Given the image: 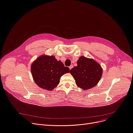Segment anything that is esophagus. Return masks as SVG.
<instances>
[{
    "label": "esophagus",
    "mask_w": 133,
    "mask_h": 133,
    "mask_svg": "<svg viewBox=\"0 0 133 133\" xmlns=\"http://www.w3.org/2000/svg\"><path fill=\"white\" fill-rule=\"evenodd\" d=\"M73 67V65H70V66L69 67V69L70 70V69H71Z\"/></svg>",
    "instance_id": "esophagus-1"
}]
</instances>
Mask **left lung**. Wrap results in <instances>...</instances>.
Instances as JSON below:
<instances>
[{
	"mask_svg": "<svg viewBox=\"0 0 133 133\" xmlns=\"http://www.w3.org/2000/svg\"><path fill=\"white\" fill-rule=\"evenodd\" d=\"M77 64V66L70 70V73L77 87L85 90L96 85L102 75L101 65L94 59L84 56L79 58Z\"/></svg>",
	"mask_w": 133,
	"mask_h": 133,
	"instance_id": "8db88e82",
	"label": "left lung"
}]
</instances>
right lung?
Listing matches in <instances>:
<instances>
[{
	"instance_id": "right-lung-1",
	"label": "right lung",
	"mask_w": 133,
	"mask_h": 133,
	"mask_svg": "<svg viewBox=\"0 0 133 133\" xmlns=\"http://www.w3.org/2000/svg\"><path fill=\"white\" fill-rule=\"evenodd\" d=\"M69 68L65 67L54 56L42 55L33 62L31 66L32 76L35 82L42 89L52 90L60 82V77L69 72Z\"/></svg>"
}]
</instances>
